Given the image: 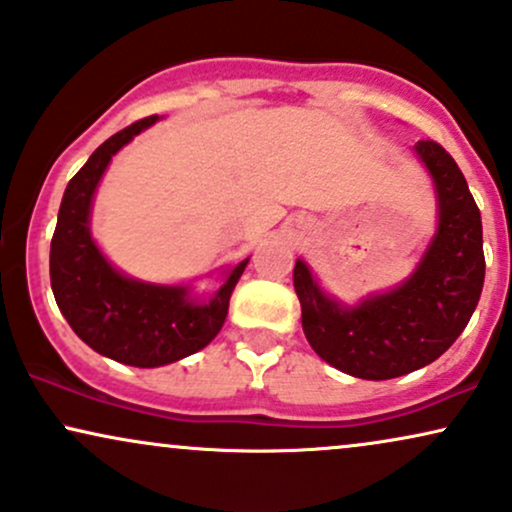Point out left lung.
<instances>
[{"mask_svg":"<svg viewBox=\"0 0 512 512\" xmlns=\"http://www.w3.org/2000/svg\"><path fill=\"white\" fill-rule=\"evenodd\" d=\"M415 151L437 189L439 223L406 282L344 306L320 289L301 258L294 266L308 344L361 380H391L437 361L470 323L482 294V216L465 175L437 142L420 140Z\"/></svg>","mask_w":512,"mask_h":512,"instance_id":"left-lung-1","label":"left lung"}]
</instances>
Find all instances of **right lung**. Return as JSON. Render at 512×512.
<instances>
[{"mask_svg": "<svg viewBox=\"0 0 512 512\" xmlns=\"http://www.w3.org/2000/svg\"><path fill=\"white\" fill-rule=\"evenodd\" d=\"M156 121L159 116H149L116 132L73 175L49 251L56 306L73 332L102 356L135 368H159L204 349L223 327L232 289L249 263H237L216 294L197 299L187 285L132 280L99 251L90 232L99 180L113 154Z\"/></svg>", "mask_w": 512, "mask_h": 512, "instance_id": "obj_1", "label": "right lung"}]
</instances>
